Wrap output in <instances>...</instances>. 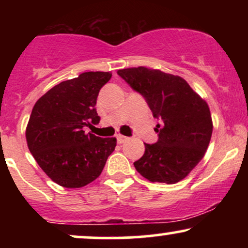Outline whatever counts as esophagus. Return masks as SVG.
Here are the masks:
<instances>
[{"instance_id": "obj_1", "label": "esophagus", "mask_w": 248, "mask_h": 248, "mask_svg": "<svg viewBox=\"0 0 248 248\" xmlns=\"http://www.w3.org/2000/svg\"><path fill=\"white\" fill-rule=\"evenodd\" d=\"M116 140H118V143H124V142H126L128 140L127 136H124V135H116Z\"/></svg>"}]
</instances>
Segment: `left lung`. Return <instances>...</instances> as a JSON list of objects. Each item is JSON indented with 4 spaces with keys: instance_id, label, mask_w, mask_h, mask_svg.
Listing matches in <instances>:
<instances>
[{
    "instance_id": "obj_1",
    "label": "left lung",
    "mask_w": 248,
    "mask_h": 248,
    "mask_svg": "<svg viewBox=\"0 0 248 248\" xmlns=\"http://www.w3.org/2000/svg\"><path fill=\"white\" fill-rule=\"evenodd\" d=\"M118 75L147 101L158 133L156 143L134 167L150 182L175 184L186 177L205 154L212 135L209 106L178 76L147 67L119 70Z\"/></svg>"
}]
</instances>
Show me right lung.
<instances>
[{"label":"right lung","instance_id":"1","mask_svg":"<svg viewBox=\"0 0 248 248\" xmlns=\"http://www.w3.org/2000/svg\"><path fill=\"white\" fill-rule=\"evenodd\" d=\"M110 72H84L59 82L37 100L28 124V147L38 166L64 187H81L100 176L115 138H99L85 127L98 124L96 98Z\"/></svg>","mask_w":248,"mask_h":248}]
</instances>
